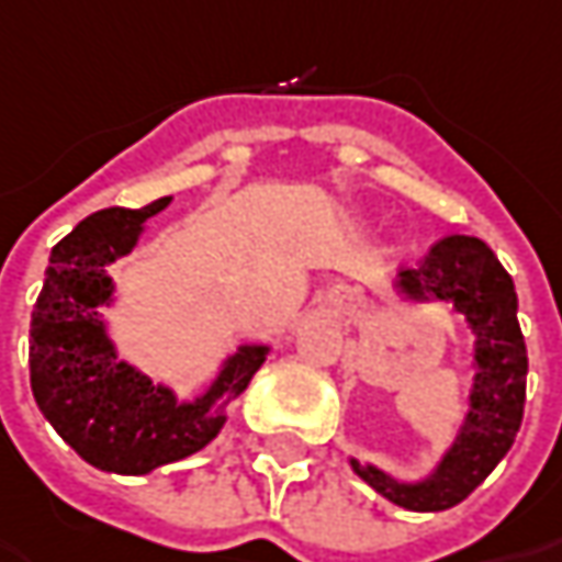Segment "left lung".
<instances>
[{"label": "left lung", "instance_id": "obj_1", "mask_svg": "<svg viewBox=\"0 0 562 562\" xmlns=\"http://www.w3.org/2000/svg\"><path fill=\"white\" fill-rule=\"evenodd\" d=\"M408 299H437L469 321L475 333V390L465 425L437 472L418 484H403L374 465L352 459L355 475L364 477L390 503L415 513H440L462 503L509 452L525 412L528 355L516 317L513 277L497 255L472 235L440 238L415 270H403L400 282Z\"/></svg>", "mask_w": 562, "mask_h": 562}]
</instances>
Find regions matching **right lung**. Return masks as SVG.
Segmentation results:
<instances>
[{
    "mask_svg": "<svg viewBox=\"0 0 562 562\" xmlns=\"http://www.w3.org/2000/svg\"><path fill=\"white\" fill-rule=\"evenodd\" d=\"M166 204L169 198H159L81 220L53 248L31 317V390L40 412L85 462L115 475H147L204 450L226 422L223 408L267 358V346H241L194 403H176L172 390L115 358L97 314L112 299L106 263L128 255L144 220Z\"/></svg>",
    "mask_w": 562,
    "mask_h": 562,
    "instance_id": "obj_1",
    "label": "right lung"
}]
</instances>
